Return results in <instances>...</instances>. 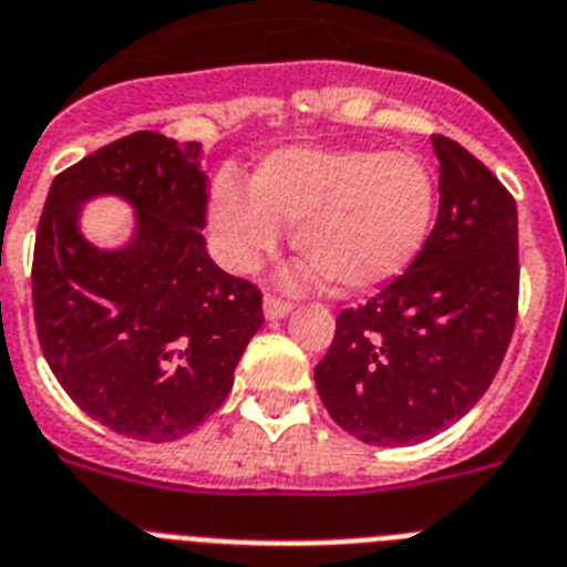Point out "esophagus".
Segmentation results:
<instances>
[{
  "instance_id": "34e87169",
  "label": "esophagus",
  "mask_w": 567,
  "mask_h": 567,
  "mask_svg": "<svg viewBox=\"0 0 567 567\" xmlns=\"http://www.w3.org/2000/svg\"><path fill=\"white\" fill-rule=\"evenodd\" d=\"M265 317L270 319V322H274V319H285L288 317L290 311H293V305L290 302H285V299H279V297H265Z\"/></svg>"
}]
</instances>
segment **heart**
<instances>
[{
  "mask_svg": "<svg viewBox=\"0 0 567 567\" xmlns=\"http://www.w3.org/2000/svg\"><path fill=\"white\" fill-rule=\"evenodd\" d=\"M436 182L411 151L279 147L250 185L214 179L210 230L234 268H250L293 228V248L333 288L365 290L400 277L431 234Z\"/></svg>",
  "mask_w": 567,
  "mask_h": 567,
  "instance_id": "heart-1",
  "label": "heart"
}]
</instances>
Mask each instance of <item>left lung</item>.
Segmentation results:
<instances>
[{"label": "left lung", "mask_w": 567, "mask_h": 567, "mask_svg": "<svg viewBox=\"0 0 567 567\" xmlns=\"http://www.w3.org/2000/svg\"><path fill=\"white\" fill-rule=\"evenodd\" d=\"M440 214L402 277L339 313L313 371L322 405L368 445H416L460 422L508 351L519 299L516 202L460 142L431 136Z\"/></svg>", "instance_id": "8db88e82"}]
</instances>
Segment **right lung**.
Listing matches in <instances>:
<instances>
[{
	"label": "right lung",
	"mask_w": 567,
	"mask_h": 567,
	"mask_svg": "<svg viewBox=\"0 0 567 567\" xmlns=\"http://www.w3.org/2000/svg\"><path fill=\"white\" fill-rule=\"evenodd\" d=\"M100 195L135 210L120 249L81 234V210ZM205 208L202 145L154 131L100 147L48 190L31 277L39 344L68 396L131 440L196 431L265 322L259 288L208 256Z\"/></svg>",
	"instance_id": "obj_1"
}]
</instances>
